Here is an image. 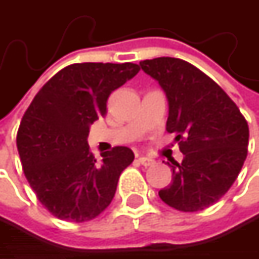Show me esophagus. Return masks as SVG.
Wrapping results in <instances>:
<instances>
[{"label": "esophagus", "instance_id": "1", "mask_svg": "<svg viewBox=\"0 0 259 259\" xmlns=\"http://www.w3.org/2000/svg\"><path fill=\"white\" fill-rule=\"evenodd\" d=\"M138 163H141V165H144V166H151V165L154 163V159L141 156V157H138Z\"/></svg>", "mask_w": 259, "mask_h": 259}]
</instances>
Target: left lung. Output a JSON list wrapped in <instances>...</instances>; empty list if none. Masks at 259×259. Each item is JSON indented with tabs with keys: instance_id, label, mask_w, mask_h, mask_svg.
Here are the masks:
<instances>
[{
	"instance_id": "8db88e82",
	"label": "left lung",
	"mask_w": 259,
	"mask_h": 259,
	"mask_svg": "<svg viewBox=\"0 0 259 259\" xmlns=\"http://www.w3.org/2000/svg\"><path fill=\"white\" fill-rule=\"evenodd\" d=\"M141 69L166 94V130L176 133L184 159L174 162L172 183L160 199L180 211H199L218 202L234 184L247 156L249 127L230 96L190 63L160 57Z\"/></svg>"
}]
</instances>
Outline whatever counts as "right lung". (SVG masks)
Wrapping results in <instances>:
<instances>
[{
  "instance_id": "1",
  "label": "right lung",
  "mask_w": 259,
  "mask_h": 259,
  "mask_svg": "<svg viewBox=\"0 0 259 259\" xmlns=\"http://www.w3.org/2000/svg\"><path fill=\"white\" fill-rule=\"evenodd\" d=\"M138 72L133 63L67 66L25 111L16 136L22 169L38 201L58 219L91 221L111 204L135 154L115 147L97 163L87 138L90 126L106 115L109 94Z\"/></svg>"
}]
</instances>
